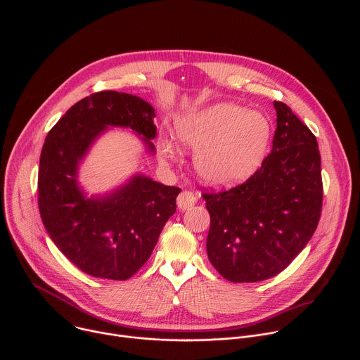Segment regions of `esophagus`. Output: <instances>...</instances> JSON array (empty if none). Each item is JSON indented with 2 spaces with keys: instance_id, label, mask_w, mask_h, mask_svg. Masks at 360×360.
<instances>
[{
  "instance_id": "esophagus-1",
  "label": "esophagus",
  "mask_w": 360,
  "mask_h": 360,
  "mask_svg": "<svg viewBox=\"0 0 360 360\" xmlns=\"http://www.w3.org/2000/svg\"><path fill=\"white\" fill-rule=\"evenodd\" d=\"M195 202H196V196H195L192 192H189V191L181 192L179 196H178V199H176L178 208H179L181 211H186V210L192 208L193 205H195Z\"/></svg>"
}]
</instances>
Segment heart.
Masks as SVG:
<instances>
[{
	"mask_svg": "<svg viewBox=\"0 0 360 360\" xmlns=\"http://www.w3.org/2000/svg\"><path fill=\"white\" fill-rule=\"evenodd\" d=\"M181 143L192 150L198 176L211 186L228 188L250 178L262 165L272 138L271 120L256 111L218 102L176 121ZM176 139L165 134L161 152L172 158Z\"/></svg>",
	"mask_w": 360,
	"mask_h": 360,
	"instance_id": "b5f03b06",
	"label": "heart"
}]
</instances>
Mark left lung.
<instances>
[{"label":"left lung","mask_w":360,"mask_h":360,"mask_svg":"<svg viewBox=\"0 0 360 360\" xmlns=\"http://www.w3.org/2000/svg\"><path fill=\"white\" fill-rule=\"evenodd\" d=\"M272 152L245 184L205 193L211 217L207 252L231 282H259L282 272L316 231L322 212L318 141L275 101Z\"/></svg>","instance_id":"1"}]
</instances>
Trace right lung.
Returning a JSON list of instances; mask_svg holds the SVG:
<instances>
[{
  "label": "right lung",
  "mask_w": 360,
  "mask_h": 360,
  "mask_svg": "<svg viewBox=\"0 0 360 360\" xmlns=\"http://www.w3.org/2000/svg\"><path fill=\"white\" fill-rule=\"evenodd\" d=\"M155 110L136 95L102 91L75 105L45 138L38 172L42 224L56 246L94 278L124 281L149 259L161 231L176 211V186L143 174L89 195L79 168L95 142L112 128L129 129L155 155Z\"/></svg>",
  "instance_id": "right-lung-1"
}]
</instances>
